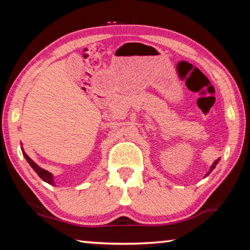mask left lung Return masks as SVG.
Returning <instances> with one entry per match:
<instances>
[{"mask_svg": "<svg viewBox=\"0 0 250 250\" xmlns=\"http://www.w3.org/2000/svg\"><path fill=\"white\" fill-rule=\"evenodd\" d=\"M218 161H219V159H217V160H216V161H215V162H214V163H213V164H211V167H210V168H209V171H208V172H207V173H206V175H205V177H206V176H207V175H208V174H209V173H210V172H211V171H213V170H214V168H215V167H216V166H217V163H218Z\"/></svg>", "mask_w": 250, "mask_h": 250, "instance_id": "8db88e82", "label": "left lung"}]
</instances>
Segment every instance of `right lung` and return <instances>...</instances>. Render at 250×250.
I'll use <instances>...</instances> for the list:
<instances>
[{
	"label": "right lung",
	"instance_id": "right-lung-1",
	"mask_svg": "<svg viewBox=\"0 0 250 250\" xmlns=\"http://www.w3.org/2000/svg\"><path fill=\"white\" fill-rule=\"evenodd\" d=\"M22 152H23V155H24V158L26 159V161L28 162V164L29 166H31L32 167H33V170L35 171L37 174H39V176L41 177L42 180L43 181H45L46 183H48V184H50V185H55V182H54V176H53V174L50 172H48V171H46V170H44V168H42L41 167H39L37 166V164L34 162V161L29 158V156L25 153V151L23 150V147H22Z\"/></svg>",
	"mask_w": 250,
	"mask_h": 250
}]
</instances>
